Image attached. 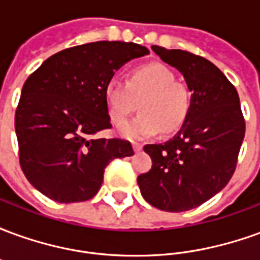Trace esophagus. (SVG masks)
Wrapping results in <instances>:
<instances>
[{"label":"esophagus","instance_id":"obj_1","mask_svg":"<svg viewBox=\"0 0 260 260\" xmlns=\"http://www.w3.org/2000/svg\"><path fill=\"white\" fill-rule=\"evenodd\" d=\"M132 147H134V150H135V152H141L142 150V143H138V142H134V143H132Z\"/></svg>","mask_w":260,"mask_h":260}]
</instances>
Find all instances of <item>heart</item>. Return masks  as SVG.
Masks as SVG:
<instances>
[{
    "mask_svg": "<svg viewBox=\"0 0 260 260\" xmlns=\"http://www.w3.org/2000/svg\"><path fill=\"white\" fill-rule=\"evenodd\" d=\"M104 102L108 118L114 125L124 124L136 110L141 114L121 126L119 134L128 139H145L173 134L185 122L191 107V93L185 83L175 82L174 74L161 64L136 67L126 82L111 79L104 87Z\"/></svg>",
    "mask_w": 260,
    "mask_h": 260,
    "instance_id": "heart-1",
    "label": "heart"
}]
</instances>
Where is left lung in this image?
<instances>
[{
  "instance_id": "1",
  "label": "left lung",
  "mask_w": 260,
  "mask_h": 260,
  "mask_svg": "<svg viewBox=\"0 0 260 260\" xmlns=\"http://www.w3.org/2000/svg\"><path fill=\"white\" fill-rule=\"evenodd\" d=\"M152 50L185 78L191 107L173 139L143 147L153 164L138 177V185L152 206L185 212L209 201L231 180L245 119L237 89L209 59L184 50Z\"/></svg>"
}]
</instances>
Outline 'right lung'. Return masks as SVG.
I'll list each match as a JSON object with an SVG mask.
<instances>
[{"label": "right lung", "mask_w": 260, "mask_h": 260, "mask_svg": "<svg viewBox=\"0 0 260 260\" xmlns=\"http://www.w3.org/2000/svg\"><path fill=\"white\" fill-rule=\"evenodd\" d=\"M149 50L135 43L96 42L65 48L26 79L15 113L19 164L31 185L58 203L91 199L114 158L131 142L97 139L110 129L104 87L114 72Z\"/></svg>", "instance_id": "add662e5"}]
</instances>
